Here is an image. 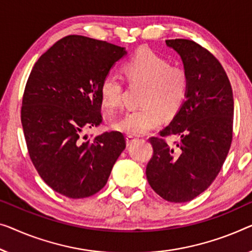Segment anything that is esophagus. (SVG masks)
Here are the masks:
<instances>
[{"label":"esophagus","instance_id":"1","mask_svg":"<svg viewBox=\"0 0 252 252\" xmlns=\"http://www.w3.org/2000/svg\"><path fill=\"white\" fill-rule=\"evenodd\" d=\"M126 145L130 146L131 144H132L133 141H136V138H134L133 136H126Z\"/></svg>","mask_w":252,"mask_h":252}]
</instances>
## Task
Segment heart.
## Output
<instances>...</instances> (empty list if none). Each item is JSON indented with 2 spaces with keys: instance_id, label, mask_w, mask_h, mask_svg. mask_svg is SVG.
I'll return each mask as SVG.
<instances>
[{
  "instance_id": "obj_1",
  "label": "heart",
  "mask_w": 252,
  "mask_h": 252,
  "mask_svg": "<svg viewBox=\"0 0 252 252\" xmlns=\"http://www.w3.org/2000/svg\"><path fill=\"white\" fill-rule=\"evenodd\" d=\"M123 73L131 82L146 84L140 104L144 106L127 111L116 121L114 129L129 136L147 133L162 122L163 114L173 116L185 103L189 90V77L185 69L171 66L170 62L152 51L142 50L123 64ZM103 104L110 110L122 105L123 81L108 73L99 86Z\"/></svg>"
}]
</instances>
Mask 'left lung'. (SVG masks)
<instances>
[{
	"label": "left lung",
	"instance_id": "obj_1",
	"mask_svg": "<svg viewBox=\"0 0 252 252\" xmlns=\"http://www.w3.org/2000/svg\"><path fill=\"white\" fill-rule=\"evenodd\" d=\"M181 56L189 90L162 138L149 139L154 153L146 167L153 190L171 202H187L212 185L226 158L233 132V93L215 56L189 39H167ZM176 135L168 145L162 138Z\"/></svg>",
	"mask_w": 252,
	"mask_h": 252
}]
</instances>
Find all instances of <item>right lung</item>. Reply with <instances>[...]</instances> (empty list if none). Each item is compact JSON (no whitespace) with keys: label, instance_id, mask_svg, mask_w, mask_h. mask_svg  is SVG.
I'll use <instances>...</instances> for the list:
<instances>
[{"label":"right lung","instance_id":"1","mask_svg":"<svg viewBox=\"0 0 252 252\" xmlns=\"http://www.w3.org/2000/svg\"><path fill=\"white\" fill-rule=\"evenodd\" d=\"M126 54L125 47L70 35L48 48L29 74L21 123L30 159L44 182L67 198L103 189L126 148L119 131L84 136L102 123L100 82Z\"/></svg>","mask_w":252,"mask_h":252}]
</instances>
